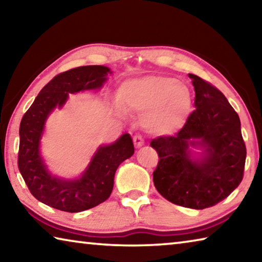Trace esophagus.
Wrapping results in <instances>:
<instances>
[{
    "label": "esophagus",
    "mask_w": 262,
    "mask_h": 262,
    "mask_svg": "<svg viewBox=\"0 0 262 262\" xmlns=\"http://www.w3.org/2000/svg\"><path fill=\"white\" fill-rule=\"evenodd\" d=\"M133 141H134V144H135L136 148H140L144 144L143 137H142L140 134H136L134 137H133Z\"/></svg>",
    "instance_id": "obj_1"
}]
</instances>
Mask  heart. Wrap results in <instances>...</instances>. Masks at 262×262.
I'll use <instances>...</instances> for the list:
<instances>
[{
  "instance_id": "heart-1",
  "label": "heart",
  "mask_w": 262,
  "mask_h": 262,
  "mask_svg": "<svg viewBox=\"0 0 262 262\" xmlns=\"http://www.w3.org/2000/svg\"><path fill=\"white\" fill-rule=\"evenodd\" d=\"M118 101L125 110L144 113L143 123L156 135H165L185 125L192 108L189 88L167 76H148L122 84Z\"/></svg>"
}]
</instances>
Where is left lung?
I'll return each instance as SVG.
<instances>
[{
  "mask_svg": "<svg viewBox=\"0 0 262 262\" xmlns=\"http://www.w3.org/2000/svg\"><path fill=\"white\" fill-rule=\"evenodd\" d=\"M195 110L174 135L150 142L159 157L154 171L158 193L174 205L205 209L228 198L242 183L246 159L241 120L225 96L209 82L188 74ZM190 146L204 149L194 159Z\"/></svg>",
  "mask_w": 262,
  "mask_h": 262,
  "instance_id": "left-lung-1",
  "label": "left lung"
}]
</instances>
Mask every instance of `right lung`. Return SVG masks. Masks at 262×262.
<instances>
[{"mask_svg": "<svg viewBox=\"0 0 262 262\" xmlns=\"http://www.w3.org/2000/svg\"><path fill=\"white\" fill-rule=\"evenodd\" d=\"M110 72L104 66H83L61 73L39 92L23 115L19 126L18 168L31 194L52 208L78 212L100 205L110 198L119 165L134 154L129 134L113 144L100 147L81 178L64 180L52 177L39 152L45 121L56 106H63L68 94L99 89Z\"/></svg>", "mask_w": 262, "mask_h": 262, "instance_id": "obj_1", "label": "right lung"}]
</instances>
